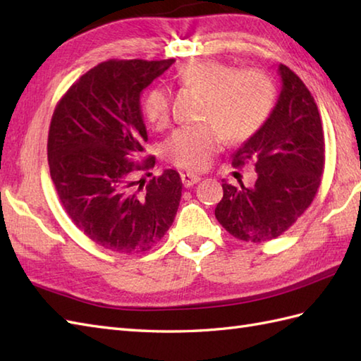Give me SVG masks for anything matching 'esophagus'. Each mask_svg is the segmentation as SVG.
Returning a JSON list of instances; mask_svg holds the SVG:
<instances>
[{
    "label": "esophagus",
    "instance_id": "obj_1",
    "mask_svg": "<svg viewBox=\"0 0 361 361\" xmlns=\"http://www.w3.org/2000/svg\"><path fill=\"white\" fill-rule=\"evenodd\" d=\"M181 181L186 188H190V186H194V185H197L198 181H200V176L195 175V173L185 172V173H181Z\"/></svg>",
    "mask_w": 361,
    "mask_h": 361
}]
</instances>
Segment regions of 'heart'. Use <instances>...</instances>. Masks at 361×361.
I'll list each match as a JSON object with an SVG mask.
<instances>
[{"instance_id":"obj_1","label":"heart","mask_w":361,"mask_h":361,"mask_svg":"<svg viewBox=\"0 0 361 361\" xmlns=\"http://www.w3.org/2000/svg\"><path fill=\"white\" fill-rule=\"evenodd\" d=\"M181 88L204 96L200 116L204 124L181 127L163 145L164 158L188 171H202L221 142H243L255 136L276 104L273 80L264 71L239 70L212 59H197L181 65L173 74ZM145 121L155 128L167 124L171 94L164 88H152L142 101Z\"/></svg>"}]
</instances>
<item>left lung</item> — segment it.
Here are the masks:
<instances>
[{
	"label": "left lung",
	"instance_id": "left-lung-1",
	"mask_svg": "<svg viewBox=\"0 0 361 361\" xmlns=\"http://www.w3.org/2000/svg\"><path fill=\"white\" fill-rule=\"evenodd\" d=\"M282 90L270 118L234 153L233 166L252 164L251 188L224 183L216 219L235 239L268 242L283 234L315 198L324 172V132L304 82L279 65Z\"/></svg>",
	"mask_w": 361,
	"mask_h": 361
}]
</instances>
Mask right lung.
<instances>
[{
  "mask_svg": "<svg viewBox=\"0 0 361 361\" xmlns=\"http://www.w3.org/2000/svg\"><path fill=\"white\" fill-rule=\"evenodd\" d=\"M175 62L106 60L74 82L54 110L48 163L59 200L88 239L121 255L149 251L172 226L183 183L173 169L149 182L136 161L147 141L140 96Z\"/></svg>",
  "mask_w": 361,
  "mask_h": 361,
  "instance_id": "right-lung-1",
  "label": "right lung"
}]
</instances>
